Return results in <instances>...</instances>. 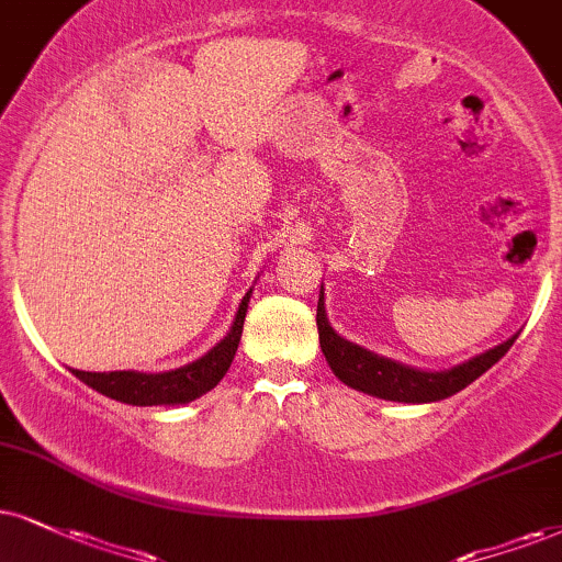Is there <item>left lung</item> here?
<instances>
[{"label": "left lung", "instance_id": "left-lung-1", "mask_svg": "<svg viewBox=\"0 0 562 562\" xmlns=\"http://www.w3.org/2000/svg\"><path fill=\"white\" fill-rule=\"evenodd\" d=\"M317 334H321L323 355L341 383L355 387V391L370 393V396L401 401V404H429V401H442L453 396V393L463 391L469 383H474L476 378L484 375L497 359L505 357V351L516 341V336L508 338V341L495 346V349L484 351V355L469 359V362L459 367H450V370H417V367L372 355V351L362 349V346L338 336L330 328L328 317H325L323 292L321 300H317Z\"/></svg>", "mask_w": 562, "mask_h": 562}]
</instances>
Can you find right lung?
<instances>
[{"label":"right lung","mask_w":562,"mask_h":562,"mask_svg":"<svg viewBox=\"0 0 562 562\" xmlns=\"http://www.w3.org/2000/svg\"><path fill=\"white\" fill-rule=\"evenodd\" d=\"M252 289L241 300L237 317H234L232 330L224 336V341L213 346L205 357L195 359V362L177 367L169 372H135V370H120V372H82L72 370V375L82 380V383L93 387V391L103 393V396L122 401V404L133 406H177L190 404L218 385V380L226 375L232 367V359L237 355V346L241 338V325H245L247 304Z\"/></svg>","instance_id":"1"}]
</instances>
